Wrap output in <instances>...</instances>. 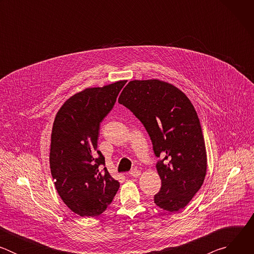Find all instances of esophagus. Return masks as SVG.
<instances>
[{"mask_svg": "<svg viewBox=\"0 0 254 254\" xmlns=\"http://www.w3.org/2000/svg\"><path fill=\"white\" fill-rule=\"evenodd\" d=\"M129 175H130L131 177L137 178V177L140 175V171L137 170V169H133V170H131V171L129 172Z\"/></svg>", "mask_w": 254, "mask_h": 254, "instance_id": "34e87169", "label": "esophagus"}]
</instances>
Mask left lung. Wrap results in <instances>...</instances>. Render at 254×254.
Wrapping results in <instances>:
<instances>
[{
	"instance_id": "left-lung-1",
	"label": "left lung",
	"mask_w": 254,
	"mask_h": 254,
	"mask_svg": "<svg viewBox=\"0 0 254 254\" xmlns=\"http://www.w3.org/2000/svg\"><path fill=\"white\" fill-rule=\"evenodd\" d=\"M146 127L162 187L155 203L169 212L185 208L201 188L207 154L200 121L191 100L175 85L159 79L129 81L119 97Z\"/></svg>"
}]
</instances>
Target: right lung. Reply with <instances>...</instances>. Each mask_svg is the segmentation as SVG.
I'll return each mask as SVG.
<instances>
[{"label":"right lung","mask_w":254,"mask_h":254,"mask_svg":"<svg viewBox=\"0 0 254 254\" xmlns=\"http://www.w3.org/2000/svg\"><path fill=\"white\" fill-rule=\"evenodd\" d=\"M126 83L120 80L75 93L63 103L53 123L51 175L62 201L82 217L100 215L120 188L119 181L101 168L105 163L97 139L100 123Z\"/></svg>","instance_id":"1"}]
</instances>
